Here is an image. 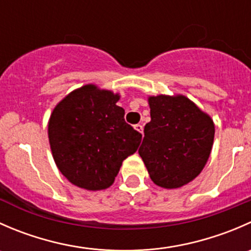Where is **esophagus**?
Wrapping results in <instances>:
<instances>
[{
    "label": "esophagus",
    "mask_w": 251,
    "mask_h": 251,
    "mask_svg": "<svg viewBox=\"0 0 251 251\" xmlns=\"http://www.w3.org/2000/svg\"><path fill=\"white\" fill-rule=\"evenodd\" d=\"M135 130H137L140 133H143V125L142 124H137V125H135Z\"/></svg>",
    "instance_id": "1"
}]
</instances>
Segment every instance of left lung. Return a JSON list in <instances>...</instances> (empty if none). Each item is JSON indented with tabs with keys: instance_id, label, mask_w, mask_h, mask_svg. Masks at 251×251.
<instances>
[{
	"instance_id": "obj_1",
	"label": "left lung",
	"mask_w": 251,
	"mask_h": 251,
	"mask_svg": "<svg viewBox=\"0 0 251 251\" xmlns=\"http://www.w3.org/2000/svg\"><path fill=\"white\" fill-rule=\"evenodd\" d=\"M148 102L151 121L138 153L154 183L179 188L204 169L214 143V121L184 96H153Z\"/></svg>"
}]
</instances>
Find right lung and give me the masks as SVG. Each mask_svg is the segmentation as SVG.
<instances>
[{
  "instance_id": "right-lung-1",
  "label": "right lung",
  "mask_w": 251,
  "mask_h": 251,
  "mask_svg": "<svg viewBox=\"0 0 251 251\" xmlns=\"http://www.w3.org/2000/svg\"><path fill=\"white\" fill-rule=\"evenodd\" d=\"M120 96L85 85L60 100L48 121V140L59 171L80 188L113 184L123 161L135 153L142 135L116 105Z\"/></svg>"
}]
</instances>
